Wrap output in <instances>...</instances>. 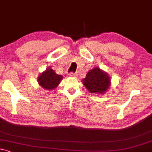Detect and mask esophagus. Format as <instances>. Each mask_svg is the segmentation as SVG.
Listing matches in <instances>:
<instances>
[{
	"label": "esophagus",
	"mask_w": 152,
	"mask_h": 152,
	"mask_svg": "<svg viewBox=\"0 0 152 152\" xmlns=\"http://www.w3.org/2000/svg\"><path fill=\"white\" fill-rule=\"evenodd\" d=\"M70 77H77V73H74V72H71L69 74Z\"/></svg>",
	"instance_id": "1"
}]
</instances>
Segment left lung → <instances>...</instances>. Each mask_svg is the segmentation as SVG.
I'll use <instances>...</instances> for the list:
<instances>
[{
    "label": "left lung",
    "instance_id": "1",
    "mask_svg": "<svg viewBox=\"0 0 152 152\" xmlns=\"http://www.w3.org/2000/svg\"><path fill=\"white\" fill-rule=\"evenodd\" d=\"M83 83L91 94H104L110 86L111 80L107 72L96 67L86 74Z\"/></svg>",
    "mask_w": 152,
    "mask_h": 152
}]
</instances>
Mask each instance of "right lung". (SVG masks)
<instances>
[{"label": "right lung", "mask_w": 152, "mask_h": 152, "mask_svg": "<svg viewBox=\"0 0 152 152\" xmlns=\"http://www.w3.org/2000/svg\"><path fill=\"white\" fill-rule=\"evenodd\" d=\"M62 79L63 77L61 75H57L51 68L48 67L39 75L37 81L43 88L53 90L58 86Z\"/></svg>", "instance_id": "obj_1"}]
</instances>
